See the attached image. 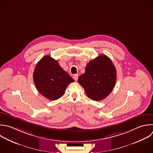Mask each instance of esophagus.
<instances>
[{
  "mask_svg": "<svg viewBox=\"0 0 153 153\" xmlns=\"http://www.w3.org/2000/svg\"><path fill=\"white\" fill-rule=\"evenodd\" d=\"M73 78L75 79V81H77L78 78V74H75L73 76Z\"/></svg>",
  "mask_w": 153,
  "mask_h": 153,
  "instance_id": "1",
  "label": "esophagus"
}]
</instances>
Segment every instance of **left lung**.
I'll return each mask as SVG.
<instances>
[{"label": "left lung", "mask_w": 153, "mask_h": 153, "mask_svg": "<svg viewBox=\"0 0 153 153\" xmlns=\"http://www.w3.org/2000/svg\"><path fill=\"white\" fill-rule=\"evenodd\" d=\"M116 80V69L111 59L104 54L87 63L85 73L78 79L87 97L94 101L106 98L113 90Z\"/></svg>", "instance_id": "8db88e82"}]
</instances>
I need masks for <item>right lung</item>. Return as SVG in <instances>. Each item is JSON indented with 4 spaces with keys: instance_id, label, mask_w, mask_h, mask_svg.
Masks as SVG:
<instances>
[{
    "instance_id": "1",
    "label": "right lung",
    "mask_w": 153,
    "mask_h": 153,
    "mask_svg": "<svg viewBox=\"0 0 153 153\" xmlns=\"http://www.w3.org/2000/svg\"><path fill=\"white\" fill-rule=\"evenodd\" d=\"M35 85L38 91L49 100L63 96L69 84L74 80L59 65L57 60L45 56L37 63L33 72Z\"/></svg>"
}]
</instances>
